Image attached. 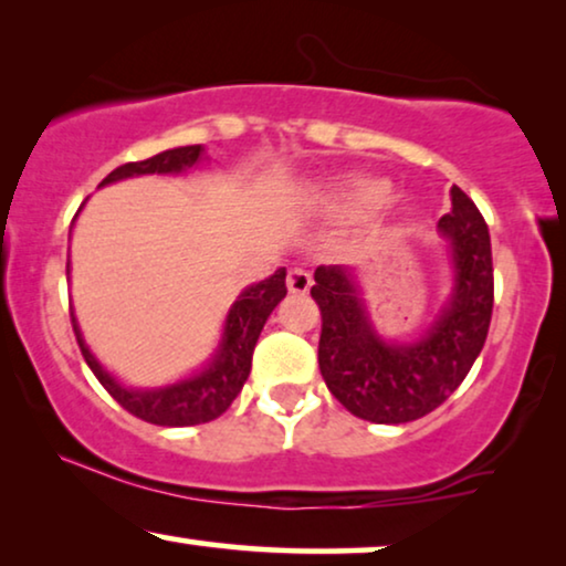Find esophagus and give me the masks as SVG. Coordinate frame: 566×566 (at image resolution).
<instances>
[{"instance_id": "1", "label": "esophagus", "mask_w": 566, "mask_h": 566, "mask_svg": "<svg viewBox=\"0 0 566 566\" xmlns=\"http://www.w3.org/2000/svg\"><path fill=\"white\" fill-rule=\"evenodd\" d=\"M287 287H290L292 295H307V290L313 287L311 271L300 269V266L290 269V274H287Z\"/></svg>"}]
</instances>
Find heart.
I'll return each instance as SVG.
<instances>
[{"label":"heart","instance_id":"b5f03b06","mask_svg":"<svg viewBox=\"0 0 566 566\" xmlns=\"http://www.w3.org/2000/svg\"><path fill=\"white\" fill-rule=\"evenodd\" d=\"M386 196L388 184L382 178L352 176L338 186H331L326 193H321V201L336 214H365L382 205Z\"/></svg>","mask_w":566,"mask_h":566}]
</instances>
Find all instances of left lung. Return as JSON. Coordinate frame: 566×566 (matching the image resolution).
I'll return each instance as SVG.
<instances>
[{"mask_svg":"<svg viewBox=\"0 0 566 566\" xmlns=\"http://www.w3.org/2000/svg\"><path fill=\"white\" fill-rule=\"evenodd\" d=\"M453 209L440 220L450 240L455 290L446 311L417 344H386L367 321L354 274L318 266L311 295L321 307L318 365L331 394L354 417L403 424L434 411L461 386L484 349L494 307L489 228L461 188H450Z\"/></svg>","mask_w":566,"mask_h":566,"instance_id":"1","label":"left lung"}]
</instances>
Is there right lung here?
Here are the masks:
<instances>
[{
    "label": "right lung",
    "instance_id": "add662e5",
    "mask_svg": "<svg viewBox=\"0 0 566 566\" xmlns=\"http://www.w3.org/2000/svg\"><path fill=\"white\" fill-rule=\"evenodd\" d=\"M201 155H205V147L201 145L165 149V153L149 157V160L120 165V168L108 172V176L101 180V186L113 184V180L120 178L147 176V172H180L199 163ZM66 274H70V261H66ZM284 276H287V269H276L274 276L248 287L243 295L235 300V305L230 307L228 321H224L222 344L220 349H217L214 359L209 361L199 375L180 380L176 386L168 388H124L108 370H103L101 361L93 357V352H90L87 344L82 342L74 315L72 328L74 336H77L80 352L82 357H85L87 367L95 373V378L101 380V386L108 390L126 411L157 427L205 424V421L222 417V413L230 409V403L235 401V396L243 390V382L248 380V375H251L253 349L261 336L263 323H266L271 311L282 303L284 295H287Z\"/></svg>",
    "mask_w": 566,
    "mask_h": 566
}]
</instances>
